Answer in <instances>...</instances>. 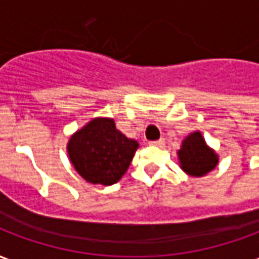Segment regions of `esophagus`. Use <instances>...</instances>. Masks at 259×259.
<instances>
[{"instance_id": "obj_1", "label": "esophagus", "mask_w": 259, "mask_h": 259, "mask_svg": "<svg viewBox=\"0 0 259 259\" xmlns=\"http://www.w3.org/2000/svg\"><path fill=\"white\" fill-rule=\"evenodd\" d=\"M150 146L152 147H163L165 146V141L162 139H159V140H155V141H150Z\"/></svg>"}]
</instances>
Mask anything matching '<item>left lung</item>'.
Masks as SVG:
<instances>
[{
    "instance_id": "1",
    "label": "left lung",
    "mask_w": 259,
    "mask_h": 259,
    "mask_svg": "<svg viewBox=\"0 0 259 259\" xmlns=\"http://www.w3.org/2000/svg\"><path fill=\"white\" fill-rule=\"evenodd\" d=\"M178 159L182 170L193 178H201L217 168L219 157L206 144L201 132H193L182 141L178 151Z\"/></svg>"
}]
</instances>
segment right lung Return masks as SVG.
I'll use <instances>...</instances> for the list:
<instances>
[{"label": "right lung", "instance_id": "right-lung-1", "mask_svg": "<svg viewBox=\"0 0 259 259\" xmlns=\"http://www.w3.org/2000/svg\"><path fill=\"white\" fill-rule=\"evenodd\" d=\"M139 143L116 129L112 118H94L74 132L68 155L76 172L89 183L111 186L126 174Z\"/></svg>", "mask_w": 259, "mask_h": 259}]
</instances>
